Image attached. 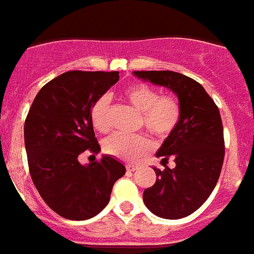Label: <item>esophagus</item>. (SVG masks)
Returning <instances> with one entry per match:
<instances>
[{
	"mask_svg": "<svg viewBox=\"0 0 254 254\" xmlns=\"http://www.w3.org/2000/svg\"><path fill=\"white\" fill-rule=\"evenodd\" d=\"M138 168L137 164H127V170L130 171V172H133V171H135Z\"/></svg>",
	"mask_w": 254,
	"mask_h": 254,
	"instance_id": "esophagus-1",
	"label": "esophagus"
}]
</instances>
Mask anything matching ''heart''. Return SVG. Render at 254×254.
Segmentation results:
<instances>
[{
	"mask_svg": "<svg viewBox=\"0 0 254 254\" xmlns=\"http://www.w3.org/2000/svg\"><path fill=\"white\" fill-rule=\"evenodd\" d=\"M124 99L137 112H139V127L154 134L158 138H166L175 130L181 117V107L177 99L170 95L159 96L158 90L145 83H133L123 91ZM109 100L100 96L95 100L90 112L92 127L99 133H108ZM152 147L151 139L147 135H124L112 134L103 141V148L109 155L121 160L138 159Z\"/></svg>",
	"mask_w": 254,
	"mask_h": 254,
	"instance_id": "obj_1",
	"label": "heart"
}]
</instances>
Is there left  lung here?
<instances>
[{"label": "left lung", "instance_id": "obj_1", "mask_svg": "<svg viewBox=\"0 0 254 254\" xmlns=\"http://www.w3.org/2000/svg\"><path fill=\"white\" fill-rule=\"evenodd\" d=\"M139 79L170 88L179 98L180 121L156 152L162 162L174 158L176 167H154L155 184L143 191L152 214L180 219L198 210L214 190L224 159L223 125L219 109L198 82L170 70L133 71Z\"/></svg>", "mask_w": 254, "mask_h": 254}]
</instances>
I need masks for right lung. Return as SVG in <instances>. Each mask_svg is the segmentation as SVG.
<instances>
[{
	"label": "right lung",
	"instance_id": "right-lung-1",
	"mask_svg": "<svg viewBox=\"0 0 254 254\" xmlns=\"http://www.w3.org/2000/svg\"><path fill=\"white\" fill-rule=\"evenodd\" d=\"M119 71L73 70L41 87L24 123L31 179L51 209L70 220H86L109 202L125 166L113 156L82 166L78 156L98 154L90 112L96 99L119 80Z\"/></svg>",
	"mask_w": 254,
	"mask_h": 254
}]
</instances>
